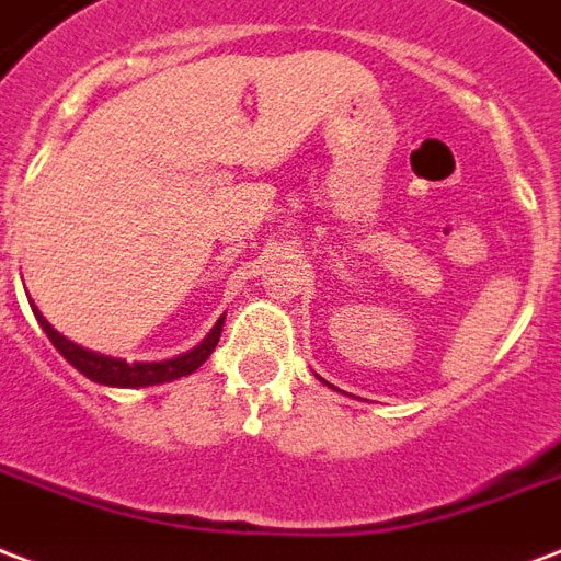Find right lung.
<instances>
[{
    "label": "right lung",
    "mask_w": 561,
    "mask_h": 561,
    "mask_svg": "<svg viewBox=\"0 0 561 561\" xmlns=\"http://www.w3.org/2000/svg\"><path fill=\"white\" fill-rule=\"evenodd\" d=\"M32 310H35L37 322H41V328L46 331V336H49V343L56 345L58 352L67 357V364L76 366L82 376L96 381V385H108V387H150V385H165V381H174V378L192 376L197 366L204 364L206 357L216 352L218 336H221V325H225V316H221L204 343L180 357L159 360V364H126V360H117V357L96 355V352H88V348H82V345L70 343L67 336L58 334L56 328L46 322L44 316L37 313V307H32Z\"/></svg>",
    "instance_id": "obj_1"
}]
</instances>
